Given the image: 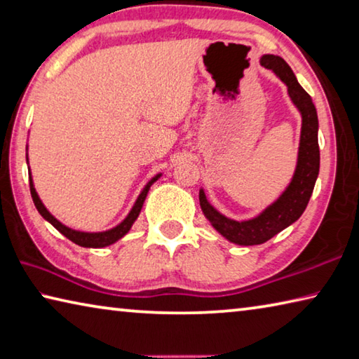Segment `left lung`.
Wrapping results in <instances>:
<instances>
[{"label": "left lung", "instance_id": "left-lung-1", "mask_svg": "<svg viewBox=\"0 0 359 359\" xmlns=\"http://www.w3.org/2000/svg\"><path fill=\"white\" fill-rule=\"evenodd\" d=\"M260 65L271 69L288 86V94H290L293 104L298 107L301 116H303V128H301L298 165L294 170L292 183L285 192L259 217L244 222L231 221L212 208L205 197V192L200 191V206H202L205 217L222 236L231 243L241 244V246H255V244L266 243L279 231L287 229L288 225L298 221L307 203H309L320 170L318 118L311 96L298 83L290 66L280 56H262Z\"/></svg>", "mask_w": 359, "mask_h": 359}]
</instances>
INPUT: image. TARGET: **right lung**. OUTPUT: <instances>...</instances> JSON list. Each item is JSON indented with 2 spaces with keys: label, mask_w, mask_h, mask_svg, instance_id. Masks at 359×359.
<instances>
[{
  "label": "right lung",
  "mask_w": 359,
  "mask_h": 359,
  "mask_svg": "<svg viewBox=\"0 0 359 359\" xmlns=\"http://www.w3.org/2000/svg\"><path fill=\"white\" fill-rule=\"evenodd\" d=\"M159 176L161 175L154 176V178L151 180L147 186H144V189L142 191L140 196H138L135 205L132 206V210L128 215V217H126L121 224L116 225V227L111 229V230L100 231V233H86V231H77V230H72V229L66 227V225H62L60 221H56V219L47 211L46 206L42 205L41 198L37 197L36 189L33 186V180H31V178H29V191H31V197H33V202L36 205L37 211H39L41 216L46 219V221L52 224L53 227L60 231V233H62L66 238H69V240H71L72 243L79 244V246H81V248H105V246H110V244H113V243H116L119 238H123L130 230L132 224L135 222V219L138 217V215H140V210L143 206L144 198H147V194L149 191L151 184H153L154 181H157Z\"/></svg>",
  "instance_id": "obj_1"
}]
</instances>
